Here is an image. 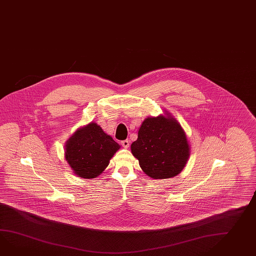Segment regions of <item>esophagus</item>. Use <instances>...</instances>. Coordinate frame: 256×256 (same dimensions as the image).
I'll list each match as a JSON object with an SVG mask.
<instances>
[{"label": "esophagus", "mask_w": 256, "mask_h": 256, "mask_svg": "<svg viewBox=\"0 0 256 256\" xmlns=\"http://www.w3.org/2000/svg\"><path fill=\"white\" fill-rule=\"evenodd\" d=\"M121 145H122L125 149H128V146H130V140H125L121 142Z\"/></svg>", "instance_id": "1"}]
</instances>
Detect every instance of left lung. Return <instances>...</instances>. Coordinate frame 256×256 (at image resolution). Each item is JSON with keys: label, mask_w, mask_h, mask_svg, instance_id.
<instances>
[{"label": "left lung", "mask_w": 256, "mask_h": 256, "mask_svg": "<svg viewBox=\"0 0 256 256\" xmlns=\"http://www.w3.org/2000/svg\"><path fill=\"white\" fill-rule=\"evenodd\" d=\"M164 112L144 119L138 131L137 140L130 146L140 168L154 180L180 174L190 156L186 132L170 112Z\"/></svg>", "instance_id": "1"}]
</instances>
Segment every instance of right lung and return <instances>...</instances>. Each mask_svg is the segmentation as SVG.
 <instances>
[{
	"label": "right lung",
	"mask_w": 256,
	"mask_h": 256,
	"mask_svg": "<svg viewBox=\"0 0 256 256\" xmlns=\"http://www.w3.org/2000/svg\"><path fill=\"white\" fill-rule=\"evenodd\" d=\"M120 145L95 122L78 128L64 145V158L73 173L94 178L108 166Z\"/></svg>",
	"instance_id": "1"
}]
</instances>
